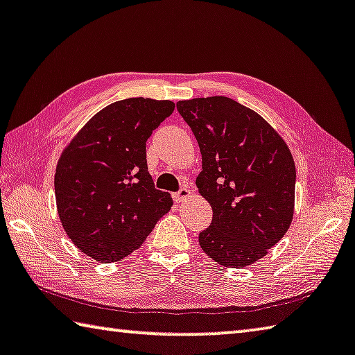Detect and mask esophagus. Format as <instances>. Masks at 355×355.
<instances>
[{
	"mask_svg": "<svg viewBox=\"0 0 355 355\" xmlns=\"http://www.w3.org/2000/svg\"><path fill=\"white\" fill-rule=\"evenodd\" d=\"M189 197H191V189L189 188H182L177 192V194H173V200H175L177 203H183Z\"/></svg>",
	"mask_w": 355,
	"mask_h": 355,
	"instance_id": "obj_1",
	"label": "esophagus"
}]
</instances>
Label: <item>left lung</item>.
<instances>
[{
  "label": "left lung",
  "mask_w": 355,
  "mask_h": 355,
  "mask_svg": "<svg viewBox=\"0 0 355 355\" xmlns=\"http://www.w3.org/2000/svg\"><path fill=\"white\" fill-rule=\"evenodd\" d=\"M202 153L200 196L212 222L198 243L223 267L251 266L292 223L296 169L281 135L261 114L225 96L180 101Z\"/></svg>",
  "instance_id": "obj_1"
}]
</instances>
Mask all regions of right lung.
Listing matches in <instances>:
<instances>
[{"mask_svg": "<svg viewBox=\"0 0 355 355\" xmlns=\"http://www.w3.org/2000/svg\"><path fill=\"white\" fill-rule=\"evenodd\" d=\"M172 101L130 98L96 113L63 149L55 203L82 253L116 262L138 250L173 205L147 171L146 141L171 116Z\"/></svg>", "mask_w": 355, "mask_h": 355, "instance_id": "add662e5", "label": "right lung"}]
</instances>
